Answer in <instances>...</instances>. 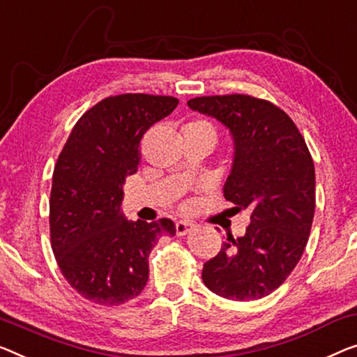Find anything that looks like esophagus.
<instances>
[{
  "mask_svg": "<svg viewBox=\"0 0 357 357\" xmlns=\"http://www.w3.org/2000/svg\"><path fill=\"white\" fill-rule=\"evenodd\" d=\"M174 227H176V236H185V234L190 231L192 225H190V222H188V221H178L176 226H174Z\"/></svg>",
  "mask_w": 357,
  "mask_h": 357,
  "instance_id": "obj_1",
  "label": "esophagus"
}]
</instances>
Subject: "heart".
Here are the masks:
<instances>
[{
	"label": "heart",
	"instance_id": "1",
	"mask_svg": "<svg viewBox=\"0 0 357 357\" xmlns=\"http://www.w3.org/2000/svg\"><path fill=\"white\" fill-rule=\"evenodd\" d=\"M188 128H208V130H213V126L205 120H195V121H192V123H189ZM213 131H215V130H213Z\"/></svg>",
	"mask_w": 357,
	"mask_h": 357
}]
</instances>
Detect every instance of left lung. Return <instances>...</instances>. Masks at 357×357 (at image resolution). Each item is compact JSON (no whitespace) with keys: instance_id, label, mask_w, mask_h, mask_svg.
Segmentation results:
<instances>
[{"instance_id":"obj_1","label":"left lung","mask_w":357,"mask_h":357,"mask_svg":"<svg viewBox=\"0 0 357 357\" xmlns=\"http://www.w3.org/2000/svg\"><path fill=\"white\" fill-rule=\"evenodd\" d=\"M231 130L236 144L225 199L250 211L245 236L227 237L202 269L213 294L236 301L268 296L300 261L316 208L314 162L305 137L278 105L248 94L188 100Z\"/></svg>"}]
</instances>
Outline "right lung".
Returning <instances> with one entry per match:
<instances>
[{"instance_id":"1","label":"right lung","mask_w":357,"mask_h":357,"mask_svg":"<svg viewBox=\"0 0 357 357\" xmlns=\"http://www.w3.org/2000/svg\"><path fill=\"white\" fill-rule=\"evenodd\" d=\"M173 96H109L73 126L52 173L51 247L73 290L102 306H119L144 290L149 255L168 218L128 221L120 211L123 184L137 172L139 144L153 123L176 109Z\"/></svg>"}]
</instances>
